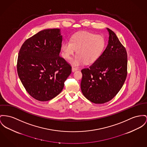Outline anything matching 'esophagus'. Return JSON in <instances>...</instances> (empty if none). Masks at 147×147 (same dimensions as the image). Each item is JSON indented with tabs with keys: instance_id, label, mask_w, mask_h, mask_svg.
I'll use <instances>...</instances> for the list:
<instances>
[{
	"instance_id": "esophagus-1",
	"label": "esophagus",
	"mask_w": 147,
	"mask_h": 147,
	"mask_svg": "<svg viewBox=\"0 0 147 147\" xmlns=\"http://www.w3.org/2000/svg\"><path fill=\"white\" fill-rule=\"evenodd\" d=\"M78 69L77 67H75L74 66H72V72H75V71H77Z\"/></svg>"
}]
</instances>
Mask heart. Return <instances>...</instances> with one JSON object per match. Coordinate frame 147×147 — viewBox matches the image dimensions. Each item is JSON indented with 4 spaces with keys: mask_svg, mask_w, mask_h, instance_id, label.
I'll return each instance as SVG.
<instances>
[{
    "mask_svg": "<svg viewBox=\"0 0 147 147\" xmlns=\"http://www.w3.org/2000/svg\"><path fill=\"white\" fill-rule=\"evenodd\" d=\"M105 47V39L101 35H95L88 32L74 34L70 39L63 42L61 46L62 56L71 59L76 49L77 55L71 63L79 66L84 62L90 64L96 61L101 55Z\"/></svg>",
    "mask_w": 147,
    "mask_h": 147,
    "instance_id": "b5f03b06",
    "label": "heart"
}]
</instances>
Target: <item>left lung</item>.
<instances>
[{
    "label": "left lung",
    "mask_w": 147,
    "mask_h": 147,
    "mask_svg": "<svg viewBox=\"0 0 147 147\" xmlns=\"http://www.w3.org/2000/svg\"><path fill=\"white\" fill-rule=\"evenodd\" d=\"M107 29L109 37L106 49L88 68L81 70V91L95 104H104L114 98L127 76L126 49L115 33Z\"/></svg>",
    "instance_id": "8db88e82"
}]
</instances>
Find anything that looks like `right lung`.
<instances>
[{"mask_svg": "<svg viewBox=\"0 0 147 147\" xmlns=\"http://www.w3.org/2000/svg\"><path fill=\"white\" fill-rule=\"evenodd\" d=\"M62 38L59 29L41 30L27 39L20 50L17 68L30 95L49 101L62 91L72 67L60 57Z\"/></svg>", "mask_w": 147, "mask_h": 147, "instance_id": "right-lung-1", "label": "right lung"}]
</instances>
